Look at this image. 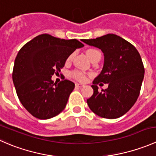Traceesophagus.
Listing matches in <instances>:
<instances>
[{"mask_svg":"<svg viewBox=\"0 0 156 156\" xmlns=\"http://www.w3.org/2000/svg\"><path fill=\"white\" fill-rule=\"evenodd\" d=\"M75 86H76L77 87H79V88H81V87H84V85H83V84H78V83H76V84H75Z\"/></svg>","mask_w":156,"mask_h":156,"instance_id":"esophagus-1","label":"esophagus"}]
</instances>
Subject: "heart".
<instances>
[{
  "instance_id": "1",
  "label": "heart",
  "mask_w": 156,
  "mask_h": 156,
  "mask_svg": "<svg viewBox=\"0 0 156 156\" xmlns=\"http://www.w3.org/2000/svg\"><path fill=\"white\" fill-rule=\"evenodd\" d=\"M86 53H87L88 57L91 59L94 56H96L97 54H100V53L98 50H95V49H88L87 51H86ZM72 57H73V54H71L68 57V59H67V62H70L72 59ZM71 75H72L73 78H75L77 80H79V81H84L85 80V75L82 72H78V71H74V72H72Z\"/></svg>"
}]
</instances>
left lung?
<instances>
[{
    "instance_id": "1",
    "label": "left lung",
    "mask_w": 156,
    "mask_h": 156,
    "mask_svg": "<svg viewBox=\"0 0 156 156\" xmlns=\"http://www.w3.org/2000/svg\"><path fill=\"white\" fill-rule=\"evenodd\" d=\"M81 41L100 49L104 54V65L94 80V94L87 100L93 112L104 119H114L127 112L139 97L144 78V66L136 48L114 34ZM100 82L109 84L98 90Z\"/></svg>"
}]
</instances>
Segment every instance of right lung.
<instances>
[{
	"mask_svg": "<svg viewBox=\"0 0 156 156\" xmlns=\"http://www.w3.org/2000/svg\"><path fill=\"white\" fill-rule=\"evenodd\" d=\"M82 47L76 39L43 34L20 49L14 62L12 81L19 100L34 117L51 119L65 108L75 84L65 79L56 84L52 75L59 74L69 56Z\"/></svg>",
	"mask_w": 156,
	"mask_h": 156,
	"instance_id": "right-lung-1",
	"label": "right lung"
}]
</instances>
